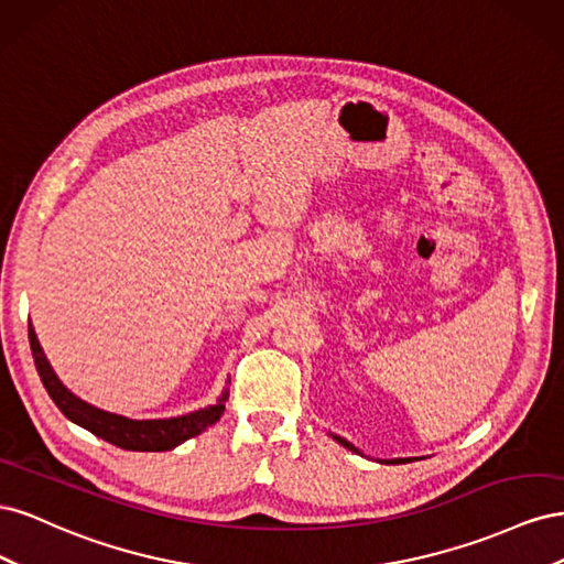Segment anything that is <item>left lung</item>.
<instances>
[{
	"instance_id": "1",
	"label": "left lung",
	"mask_w": 564,
	"mask_h": 564,
	"mask_svg": "<svg viewBox=\"0 0 564 564\" xmlns=\"http://www.w3.org/2000/svg\"><path fill=\"white\" fill-rule=\"evenodd\" d=\"M332 437H334V440L338 442V445H344L346 449H350V452H355V454H360V449H357V447H352L348 440H344V437H338V435H332ZM404 460H406V458H392V460H386V464H404Z\"/></svg>"
}]
</instances>
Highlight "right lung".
<instances>
[{
  "instance_id": "obj_1",
  "label": "right lung",
  "mask_w": 564,
  "mask_h": 564,
  "mask_svg": "<svg viewBox=\"0 0 564 564\" xmlns=\"http://www.w3.org/2000/svg\"><path fill=\"white\" fill-rule=\"evenodd\" d=\"M28 336H30L32 357H35V367L40 371V379L51 395V400L56 402V406L73 423L82 425V429H87L96 437L110 442V445H115L119 449L169 452V449L178 447L181 442L199 435L202 431H207L209 425H214L220 419V414H224V409H226L228 390H224V395L216 400V404H209L204 409H197V412H191L185 416H174V419L135 421V419L104 412V409L91 406L89 402H84L77 395H73V392L58 381V377L54 373V369H51L46 355L40 346L35 329H32V324L28 329Z\"/></svg>"
}]
</instances>
